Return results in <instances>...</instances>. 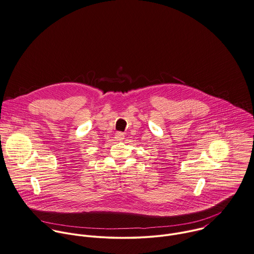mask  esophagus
<instances>
[{
  "label": "esophagus",
  "mask_w": 254,
  "mask_h": 254,
  "mask_svg": "<svg viewBox=\"0 0 254 254\" xmlns=\"http://www.w3.org/2000/svg\"><path fill=\"white\" fill-rule=\"evenodd\" d=\"M115 138L118 140V141H122L124 138H125V135L123 132H117L116 135H115Z\"/></svg>",
  "instance_id": "esophagus-1"
}]
</instances>
